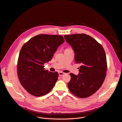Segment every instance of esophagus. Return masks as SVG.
Here are the masks:
<instances>
[{
	"label": "esophagus",
	"mask_w": 122,
	"mask_h": 122,
	"mask_svg": "<svg viewBox=\"0 0 122 122\" xmlns=\"http://www.w3.org/2000/svg\"><path fill=\"white\" fill-rule=\"evenodd\" d=\"M65 74V73L62 72H59L58 73V74H59V76H62L64 75Z\"/></svg>",
	"instance_id": "1"
}]
</instances>
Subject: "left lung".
<instances>
[{
  "label": "left lung",
  "instance_id": "1",
  "mask_svg": "<svg viewBox=\"0 0 122 122\" xmlns=\"http://www.w3.org/2000/svg\"><path fill=\"white\" fill-rule=\"evenodd\" d=\"M64 38L74 51L75 62L81 65L78 75L69 74V90L78 97H89L100 88L105 79L107 65L105 51L95 39L84 34L65 35Z\"/></svg>",
  "mask_w": 122,
  "mask_h": 122
}]
</instances>
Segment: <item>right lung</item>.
I'll use <instances>...</instances> for the list:
<instances>
[{"mask_svg": "<svg viewBox=\"0 0 122 122\" xmlns=\"http://www.w3.org/2000/svg\"><path fill=\"white\" fill-rule=\"evenodd\" d=\"M64 42L60 35L40 34L22 47L17 62V73L21 85L31 95L42 96L53 88L58 73L44 70L43 65L52 59L57 48Z\"/></svg>", "mask_w": 122, "mask_h": 122, "instance_id": "add662e5", "label": "right lung"}]
</instances>
